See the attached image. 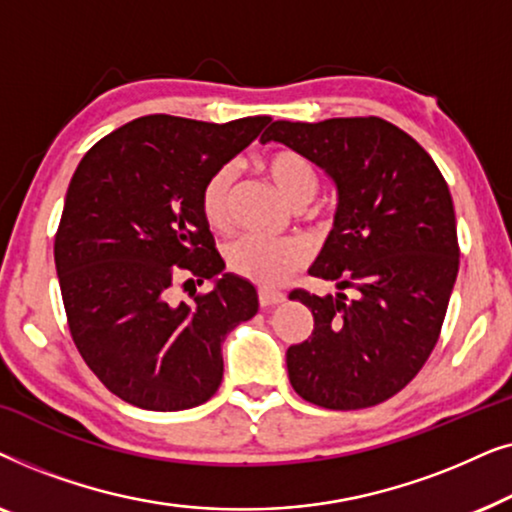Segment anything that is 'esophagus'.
<instances>
[{
    "label": "esophagus",
    "mask_w": 512,
    "mask_h": 512,
    "mask_svg": "<svg viewBox=\"0 0 512 512\" xmlns=\"http://www.w3.org/2000/svg\"><path fill=\"white\" fill-rule=\"evenodd\" d=\"M284 300H286V296L282 291H270V289L258 291V303H261V307L279 305V303H284Z\"/></svg>",
    "instance_id": "34e87169"
}]
</instances>
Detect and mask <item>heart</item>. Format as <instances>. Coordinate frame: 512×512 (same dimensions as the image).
I'll return each mask as SVG.
<instances>
[{"instance_id": "obj_1", "label": "heart", "mask_w": 512, "mask_h": 512, "mask_svg": "<svg viewBox=\"0 0 512 512\" xmlns=\"http://www.w3.org/2000/svg\"><path fill=\"white\" fill-rule=\"evenodd\" d=\"M263 170L289 205L310 202L319 188L314 165L296 151H277L263 160ZM233 186V170L219 167L200 191V212L212 228L228 221V193ZM305 244L298 240H270L261 235H242L226 251L228 268L249 282L277 286L305 263Z\"/></svg>"}]
</instances>
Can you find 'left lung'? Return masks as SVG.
<instances>
[{"label": "left lung", "mask_w": 512, "mask_h": 512, "mask_svg": "<svg viewBox=\"0 0 512 512\" xmlns=\"http://www.w3.org/2000/svg\"><path fill=\"white\" fill-rule=\"evenodd\" d=\"M305 156L338 191L333 230L310 275L338 293L293 291L310 340L286 349L291 387L328 410L398 394L436 347L459 272L450 188L429 153L382 118L275 121L261 144Z\"/></svg>", "instance_id": "left-lung-1"}]
</instances>
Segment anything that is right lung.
<instances>
[{
    "mask_svg": "<svg viewBox=\"0 0 512 512\" xmlns=\"http://www.w3.org/2000/svg\"><path fill=\"white\" fill-rule=\"evenodd\" d=\"M270 121L142 116L102 137L76 167L55 270L76 349L125 403L188 410L219 389L223 340L254 317L258 296L247 279L223 272L200 191ZM177 276L215 286L193 304H172Z\"/></svg>",
    "mask_w": 512,
    "mask_h": 512,
    "instance_id": "1",
    "label": "right lung"
}]
</instances>
